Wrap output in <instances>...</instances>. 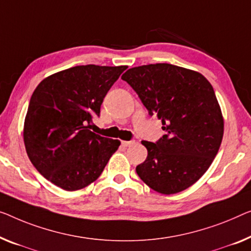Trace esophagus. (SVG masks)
Returning <instances> with one entry per match:
<instances>
[{"mask_svg": "<svg viewBox=\"0 0 251 251\" xmlns=\"http://www.w3.org/2000/svg\"><path fill=\"white\" fill-rule=\"evenodd\" d=\"M122 144L124 145V147H126V148H127V147H132V145L135 144V141H134V140H130V141H123Z\"/></svg>", "mask_w": 251, "mask_h": 251, "instance_id": "34e87169", "label": "esophagus"}]
</instances>
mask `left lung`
Masks as SVG:
<instances>
[{"label": "left lung", "mask_w": 251, "mask_h": 251, "mask_svg": "<svg viewBox=\"0 0 251 251\" xmlns=\"http://www.w3.org/2000/svg\"><path fill=\"white\" fill-rule=\"evenodd\" d=\"M122 78L166 132L155 143L142 141L148 158L136 174L155 192H182L206 173L221 145L223 117L214 89L201 73L167 63L133 67Z\"/></svg>", "instance_id": "left-lung-1"}]
</instances>
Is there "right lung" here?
<instances>
[{
    "mask_svg": "<svg viewBox=\"0 0 251 251\" xmlns=\"http://www.w3.org/2000/svg\"><path fill=\"white\" fill-rule=\"evenodd\" d=\"M126 66L80 65L48 76L30 99L24 138L33 167L73 192L99 177L121 142L89 129Z\"/></svg>",
    "mask_w": 251,
    "mask_h": 251,
    "instance_id": "add662e5",
    "label": "right lung"
}]
</instances>
